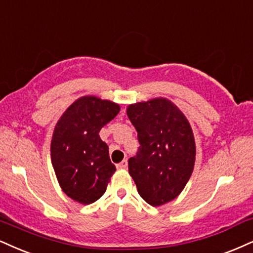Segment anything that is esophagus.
Instances as JSON below:
<instances>
[{
    "instance_id": "obj_1",
    "label": "esophagus",
    "mask_w": 253,
    "mask_h": 253,
    "mask_svg": "<svg viewBox=\"0 0 253 253\" xmlns=\"http://www.w3.org/2000/svg\"><path fill=\"white\" fill-rule=\"evenodd\" d=\"M126 167H127V161L126 160L122 161L120 164H117L118 169H126Z\"/></svg>"
}]
</instances>
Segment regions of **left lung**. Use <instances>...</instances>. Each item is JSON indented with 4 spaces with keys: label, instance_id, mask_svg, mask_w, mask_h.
I'll return each mask as SVG.
<instances>
[{
    "label": "left lung",
    "instance_id": "obj_1",
    "mask_svg": "<svg viewBox=\"0 0 253 253\" xmlns=\"http://www.w3.org/2000/svg\"><path fill=\"white\" fill-rule=\"evenodd\" d=\"M139 148L129 160V173L139 196L152 207L172 201L191 177L196 144L189 121L172 102L154 98L129 105Z\"/></svg>",
    "mask_w": 253,
    "mask_h": 253
}]
</instances>
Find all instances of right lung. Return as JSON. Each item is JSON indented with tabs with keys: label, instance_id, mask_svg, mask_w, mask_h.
Returning a JSON list of instances; mask_svg holds the SVG:
<instances>
[{
	"label": "right lung",
	"instance_id": "add662e5",
	"mask_svg": "<svg viewBox=\"0 0 253 253\" xmlns=\"http://www.w3.org/2000/svg\"><path fill=\"white\" fill-rule=\"evenodd\" d=\"M118 112L116 103L83 96L56 124L50 146L52 167L63 192L81 204L101 198L116 171L99 131Z\"/></svg>",
	"mask_w": 253,
	"mask_h": 253
}]
</instances>
